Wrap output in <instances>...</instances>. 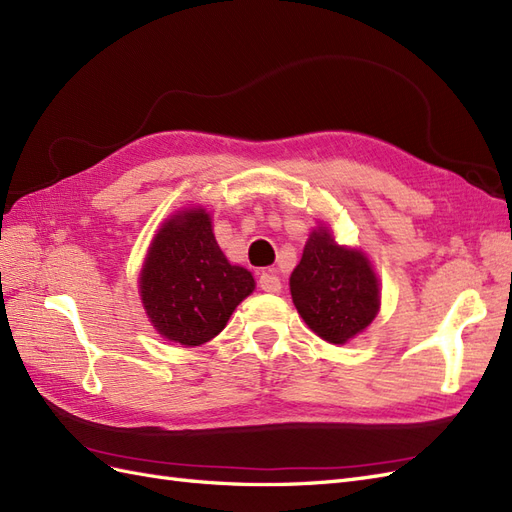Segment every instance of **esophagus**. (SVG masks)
Segmentation results:
<instances>
[{"instance_id": "34e87169", "label": "esophagus", "mask_w": 512, "mask_h": 512, "mask_svg": "<svg viewBox=\"0 0 512 512\" xmlns=\"http://www.w3.org/2000/svg\"><path fill=\"white\" fill-rule=\"evenodd\" d=\"M258 286L265 292H280L282 290L280 277H277L273 271H262L258 277Z\"/></svg>"}]
</instances>
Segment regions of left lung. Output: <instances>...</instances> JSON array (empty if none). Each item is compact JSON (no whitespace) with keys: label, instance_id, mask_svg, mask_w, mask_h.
<instances>
[{"label":"left lung","instance_id":"1","mask_svg":"<svg viewBox=\"0 0 512 512\" xmlns=\"http://www.w3.org/2000/svg\"><path fill=\"white\" fill-rule=\"evenodd\" d=\"M290 294L307 327L329 344H346L380 307L378 280L367 258L337 245L327 228L309 237L290 275Z\"/></svg>","mask_w":512,"mask_h":512}]
</instances>
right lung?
<instances>
[{
  "instance_id": "right-lung-1",
  "label": "right lung",
  "mask_w": 512,
  "mask_h": 512,
  "mask_svg": "<svg viewBox=\"0 0 512 512\" xmlns=\"http://www.w3.org/2000/svg\"><path fill=\"white\" fill-rule=\"evenodd\" d=\"M252 290V273L226 260L203 209L183 211L160 228L141 273L153 327L181 346L213 339Z\"/></svg>"
}]
</instances>
